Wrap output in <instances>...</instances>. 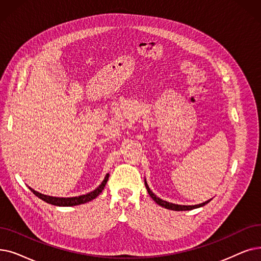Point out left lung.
<instances>
[{
  "mask_svg": "<svg viewBox=\"0 0 261 261\" xmlns=\"http://www.w3.org/2000/svg\"><path fill=\"white\" fill-rule=\"evenodd\" d=\"M145 186H146L147 191H148V194H149L150 197L158 203V205H160L161 207H164V208L169 209V210H174V211H187V210H192V209H196V208L202 207V206H205L206 203L209 202V200H208V201H206V202H202V203H199V205H195V206H180V205H175V203L167 202V201H165V200H162L161 198L156 197V196L152 193V192L150 191L148 185H147V182H146V180H145Z\"/></svg>",
  "mask_w": 261,
  "mask_h": 261,
  "instance_id": "left-lung-1",
  "label": "left lung"
}]
</instances>
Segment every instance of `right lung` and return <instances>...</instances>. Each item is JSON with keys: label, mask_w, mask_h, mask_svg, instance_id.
<instances>
[{"label": "right lung", "mask_w": 261, "mask_h": 261, "mask_svg": "<svg viewBox=\"0 0 261 261\" xmlns=\"http://www.w3.org/2000/svg\"><path fill=\"white\" fill-rule=\"evenodd\" d=\"M108 179H109V174L106 176V178L103 179L102 182H101V185L96 189L94 190L93 192H90V193L86 194V195H81L79 197H70V198H56V197H51V196H47V195H43V194H40L38 193V192L34 191L33 189L29 188L34 194H35L38 198L42 199L43 201H46L48 203H50V205H54V206H61V207H71V206H76V205H82V203H85V202H88L90 200L95 199L101 192H102V190L105 189L107 182H108Z\"/></svg>", "instance_id": "add662e5"}]
</instances>
